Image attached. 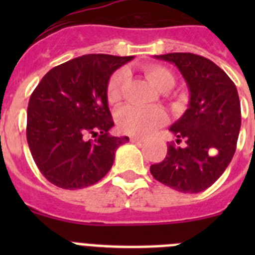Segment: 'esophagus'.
I'll return each instance as SVG.
<instances>
[{"label": "esophagus", "instance_id": "obj_1", "mask_svg": "<svg viewBox=\"0 0 255 255\" xmlns=\"http://www.w3.org/2000/svg\"><path fill=\"white\" fill-rule=\"evenodd\" d=\"M130 141H131V143L140 144V143H144V141H145V139L139 138V136H130Z\"/></svg>", "mask_w": 255, "mask_h": 255}]
</instances>
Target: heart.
Wrapping results in <instances>:
<instances>
[{
	"mask_svg": "<svg viewBox=\"0 0 255 255\" xmlns=\"http://www.w3.org/2000/svg\"><path fill=\"white\" fill-rule=\"evenodd\" d=\"M143 70L148 80L162 93H167L175 87L176 79L167 67L161 65H145ZM126 79L128 75L125 70H117L108 80L107 100L111 105H116L121 101ZM116 120L123 132L136 136H145L163 125L166 121V115L159 108L143 110L134 106H126L117 112Z\"/></svg>",
	"mask_w": 255,
	"mask_h": 255,
	"instance_id": "heart-1",
	"label": "heart"
}]
</instances>
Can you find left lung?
<instances>
[{
    "instance_id": "obj_1",
    "label": "left lung",
    "mask_w": 255,
    "mask_h": 255,
    "mask_svg": "<svg viewBox=\"0 0 255 255\" xmlns=\"http://www.w3.org/2000/svg\"><path fill=\"white\" fill-rule=\"evenodd\" d=\"M179 69L189 89L188 110L170 130L176 141L167 154L150 166L155 180L181 193L206 190L224 173L234 157L242 126L240 101L234 82L224 70L203 56L167 53L154 56Z\"/></svg>"
}]
</instances>
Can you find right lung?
<instances>
[{
  "label": "right lung",
  "instance_id": "obj_1",
  "mask_svg": "<svg viewBox=\"0 0 255 255\" xmlns=\"http://www.w3.org/2000/svg\"><path fill=\"white\" fill-rule=\"evenodd\" d=\"M132 56L84 55L53 67L31 93L26 140L44 177L58 188L91 186L111 170L128 136H111L107 84ZM89 134L98 136L94 141Z\"/></svg>",
  "mask_w": 255,
  "mask_h": 255
}]
</instances>
